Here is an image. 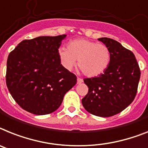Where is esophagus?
<instances>
[{
  "label": "esophagus",
  "instance_id": "34e87169",
  "mask_svg": "<svg viewBox=\"0 0 148 148\" xmlns=\"http://www.w3.org/2000/svg\"><path fill=\"white\" fill-rule=\"evenodd\" d=\"M83 82H84V80H83V79H81V78L77 77V84H82Z\"/></svg>",
  "mask_w": 148,
  "mask_h": 148
}]
</instances>
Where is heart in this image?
I'll return each mask as SVG.
<instances>
[{"instance_id": "1", "label": "heart", "mask_w": 148, "mask_h": 148, "mask_svg": "<svg viewBox=\"0 0 148 148\" xmlns=\"http://www.w3.org/2000/svg\"><path fill=\"white\" fill-rule=\"evenodd\" d=\"M58 55L61 64L68 71L72 70L78 60V67L89 77L103 74L110 62L108 47L86 39L71 40L68 43V48H59Z\"/></svg>"}]
</instances>
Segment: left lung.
Instances as JSON below:
<instances>
[{
	"label": "left lung",
	"instance_id": "8db88e82",
	"mask_svg": "<svg viewBox=\"0 0 148 148\" xmlns=\"http://www.w3.org/2000/svg\"><path fill=\"white\" fill-rule=\"evenodd\" d=\"M98 40L108 47L110 62L103 74L84 79L89 91L82 104L90 114L108 117L123 111L133 101L141 71L132 52L121 43L108 38Z\"/></svg>",
	"mask_w": 148,
	"mask_h": 148
}]
</instances>
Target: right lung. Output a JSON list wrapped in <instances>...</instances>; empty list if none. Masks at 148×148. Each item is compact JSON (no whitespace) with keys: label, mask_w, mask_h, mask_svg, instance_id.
I'll list each match as a JSON object with an SVG mask.
<instances>
[{"label":"right lung","mask_w":148,"mask_h":148,"mask_svg":"<svg viewBox=\"0 0 148 148\" xmlns=\"http://www.w3.org/2000/svg\"><path fill=\"white\" fill-rule=\"evenodd\" d=\"M66 34L24 40L8 56L6 82L12 97L26 111L45 115L59 108L65 93L77 83L58 50Z\"/></svg>","instance_id":"add662e5"}]
</instances>
